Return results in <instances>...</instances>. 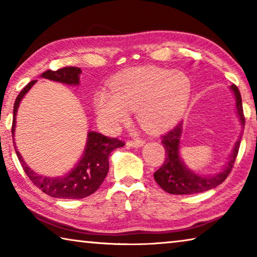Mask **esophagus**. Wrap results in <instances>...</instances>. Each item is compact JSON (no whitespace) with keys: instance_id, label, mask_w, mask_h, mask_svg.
<instances>
[{"instance_id":"1","label":"esophagus","mask_w":257,"mask_h":257,"mask_svg":"<svg viewBox=\"0 0 257 257\" xmlns=\"http://www.w3.org/2000/svg\"><path fill=\"white\" fill-rule=\"evenodd\" d=\"M144 144L145 142L142 141V139H134V141H128L127 143L128 146L134 147V149H138V147H142Z\"/></svg>"}]
</instances>
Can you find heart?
<instances>
[{
  "label": "heart",
  "instance_id": "1",
  "mask_svg": "<svg viewBox=\"0 0 257 257\" xmlns=\"http://www.w3.org/2000/svg\"><path fill=\"white\" fill-rule=\"evenodd\" d=\"M111 92L97 90L93 104L97 115L112 130L127 123L129 111H136L139 124L159 132L184 115L191 96V81L180 71L143 67L113 78Z\"/></svg>",
  "mask_w": 257,
  "mask_h": 257
}]
</instances>
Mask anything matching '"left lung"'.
Returning a JSON list of instances; mask_svg holds the SVG:
<instances>
[{"instance_id":"1","label":"left lung","mask_w":257,"mask_h":257,"mask_svg":"<svg viewBox=\"0 0 257 257\" xmlns=\"http://www.w3.org/2000/svg\"><path fill=\"white\" fill-rule=\"evenodd\" d=\"M234 99H236V112L240 124L245 125L241 96L236 85L230 86ZM182 121L175 128L162 136V144L167 153V158L162 167L154 173V179L164 191L173 195H190L203 193V191L215 188L216 186L227 179L236 161L239 146H240L241 134L234 144L231 154L229 155L227 163L219 172L213 175H199L189 169L180 158V138L182 134Z\"/></svg>"}]
</instances>
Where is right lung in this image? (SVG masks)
Instances as JSON below:
<instances>
[{"instance_id": "1", "label": "right lung", "mask_w": 257, "mask_h": 257, "mask_svg": "<svg viewBox=\"0 0 257 257\" xmlns=\"http://www.w3.org/2000/svg\"><path fill=\"white\" fill-rule=\"evenodd\" d=\"M80 68L66 67L56 71L47 70L43 72L41 78L61 82L70 86H78L80 82ZM37 80L30 81L29 84L21 90L18 97L16 98L14 106V121H12V138L15 143L16 132V118L18 113V107L21 99L29 92V89L36 84ZM124 146V143L116 138H108L104 135L95 132L87 134L86 145L84 153L80 160L70 171L62 177H46L38 175L37 172L30 169L25 162L20 152L15 146L16 153L23 165L26 175L28 176L33 184L40 188L43 193L50 195L55 198L78 199L92 195L98 189L102 182L105 179L108 172V156L115 149Z\"/></svg>"}]
</instances>
